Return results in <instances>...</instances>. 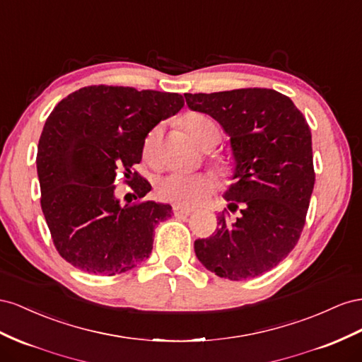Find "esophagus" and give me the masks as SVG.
<instances>
[{"label":"esophagus","instance_id":"34e87169","mask_svg":"<svg viewBox=\"0 0 362 362\" xmlns=\"http://www.w3.org/2000/svg\"><path fill=\"white\" fill-rule=\"evenodd\" d=\"M173 212H174V215L175 216H188V215H191V209H187V208H182V206H174L173 208Z\"/></svg>","mask_w":362,"mask_h":362}]
</instances>
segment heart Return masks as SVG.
I'll list each match as a JSON object with an SVG mask.
<instances>
[{
	"label": "heart",
	"mask_w": 362,
	"mask_h": 362,
	"mask_svg": "<svg viewBox=\"0 0 362 362\" xmlns=\"http://www.w3.org/2000/svg\"><path fill=\"white\" fill-rule=\"evenodd\" d=\"M185 127L188 129L192 138L197 141L199 146L204 150L214 148L221 139L220 130L216 127V124L211 118L200 115V113H191V115L185 118ZM160 138V127H153L147 133L146 139H144L142 156L151 167L159 165ZM221 167L223 170H226L227 165L223 162ZM214 179L206 173H173L158 180L156 194L160 200L167 203L182 206V208H192V206H197L204 199H208L214 191Z\"/></svg>",
	"instance_id": "b5f03b06"
}]
</instances>
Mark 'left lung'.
<instances>
[{"instance_id": "1", "label": "left lung", "mask_w": 362, "mask_h": 362, "mask_svg": "<svg viewBox=\"0 0 362 362\" xmlns=\"http://www.w3.org/2000/svg\"><path fill=\"white\" fill-rule=\"evenodd\" d=\"M191 110L208 113L230 138L235 183L224 197L236 220L194 250L209 272L244 281L270 272L294 249L314 189L311 130L291 98L274 89L245 88L185 94Z\"/></svg>"}]
</instances>
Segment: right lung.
<instances>
[{"label": "right lung", "mask_w": 362, "mask_h": 362, "mask_svg": "<svg viewBox=\"0 0 362 362\" xmlns=\"http://www.w3.org/2000/svg\"><path fill=\"white\" fill-rule=\"evenodd\" d=\"M183 105L175 92L98 85L72 92L49 113L36 156L40 206L66 262L115 276L150 256L154 227L171 206L144 202L151 185L132 168L147 133ZM121 173L136 204L121 206L115 197Z\"/></svg>", "instance_id": "obj_1"}]
</instances>
